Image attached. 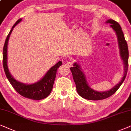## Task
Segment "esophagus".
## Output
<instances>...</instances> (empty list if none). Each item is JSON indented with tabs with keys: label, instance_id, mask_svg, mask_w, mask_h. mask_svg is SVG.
Instances as JSON below:
<instances>
[{
	"label": "esophagus",
	"instance_id": "1",
	"mask_svg": "<svg viewBox=\"0 0 131 131\" xmlns=\"http://www.w3.org/2000/svg\"><path fill=\"white\" fill-rule=\"evenodd\" d=\"M72 64H73V62L72 60H68L67 61V62H66V65L68 67H71L72 66Z\"/></svg>",
	"mask_w": 131,
	"mask_h": 131
}]
</instances>
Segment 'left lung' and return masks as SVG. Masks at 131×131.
<instances>
[{
	"label": "left lung",
	"instance_id": "obj_1",
	"mask_svg": "<svg viewBox=\"0 0 131 131\" xmlns=\"http://www.w3.org/2000/svg\"><path fill=\"white\" fill-rule=\"evenodd\" d=\"M106 23L111 24L110 26L116 32L117 36L120 56L122 59L123 63L125 64L124 74H123V77L122 78L121 81L118 83V84H117L114 87H113L111 89L105 92H97L93 90L89 86L88 82L86 81V77L81 71L80 65L77 63H75L73 65L74 67H71L70 69L72 72L73 78H74V82L75 83L77 91L80 96L84 99H88V100H101V99H106L111 96L118 89L122 84L124 81L125 78H126L127 72H128L129 51L128 44L125 40L124 34L122 30V28L117 22L111 20V19L108 20Z\"/></svg>",
	"mask_w": 131,
	"mask_h": 131
}]
</instances>
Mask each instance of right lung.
I'll use <instances>...</instances> for the list:
<instances>
[{
	"label": "right lung",
	"mask_w": 131,
	"mask_h": 131,
	"mask_svg": "<svg viewBox=\"0 0 131 131\" xmlns=\"http://www.w3.org/2000/svg\"><path fill=\"white\" fill-rule=\"evenodd\" d=\"M22 19L20 18L14 24L11 30L7 36L5 40L4 46L3 50V66L6 76L8 80L11 83L14 89L18 93L23 96L34 100H40L47 97L51 93L53 87L54 81L56 75L57 74V70L62 62L59 61L54 66L50 68L44 77L35 83L32 84H26L21 82L17 81L11 75V73L9 71L8 64H7V48H8V42L10 35H11L13 28L17 25L18 23L21 21Z\"/></svg>",
	"instance_id": "1"
}]
</instances>
